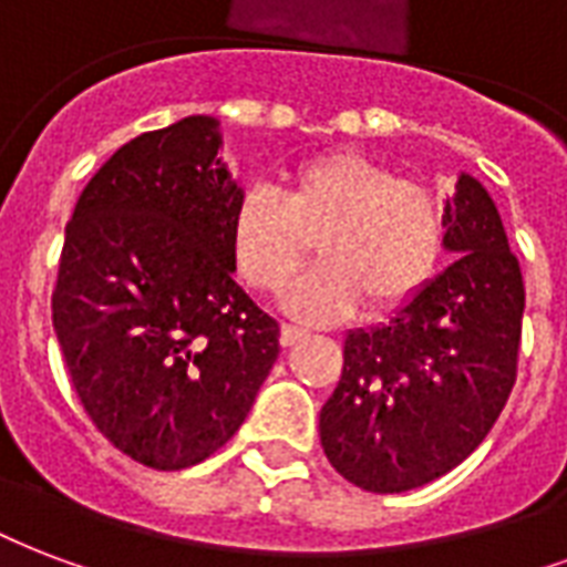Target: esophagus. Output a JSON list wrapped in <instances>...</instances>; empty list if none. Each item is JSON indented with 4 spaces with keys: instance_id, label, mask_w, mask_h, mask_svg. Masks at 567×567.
<instances>
[{
    "instance_id": "obj_1",
    "label": "esophagus",
    "mask_w": 567,
    "mask_h": 567,
    "mask_svg": "<svg viewBox=\"0 0 567 567\" xmlns=\"http://www.w3.org/2000/svg\"><path fill=\"white\" fill-rule=\"evenodd\" d=\"M301 338H308V331L299 329V326H289V322L280 326V343H284V347H296Z\"/></svg>"
}]
</instances>
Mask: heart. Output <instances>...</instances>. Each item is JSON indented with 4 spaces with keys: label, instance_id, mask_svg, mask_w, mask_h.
Here are the masks:
<instances>
[{
    "label": "heart",
    "instance_id": "1",
    "mask_svg": "<svg viewBox=\"0 0 567 567\" xmlns=\"http://www.w3.org/2000/svg\"><path fill=\"white\" fill-rule=\"evenodd\" d=\"M322 266L287 292L305 319L347 317L361 301L373 313L403 308L427 287L445 245L433 190L394 178L377 161L329 152L301 161L278 190L250 187L229 220L238 275L259 292H278L310 257Z\"/></svg>",
    "mask_w": 567,
    "mask_h": 567
}]
</instances>
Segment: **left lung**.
<instances>
[{
  "label": "left lung",
  "mask_w": 567,
  "mask_h": 567,
  "mask_svg": "<svg viewBox=\"0 0 567 567\" xmlns=\"http://www.w3.org/2000/svg\"><path fill=\"white\" fill-rule=\"evenodd\" d=\"M445 271L389 322L349 331L319 412L334 470L370 493H406L461 466L517 380L523 292L499 208L470 173L445 203Z\"/></svg>",
  "instance_id": "8db88e82"
}]
</instances>
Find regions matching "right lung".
<instances>
[{"label": "right lung", "mask_w": 567, "mask_h": 567, "mask_svg": "<svg viewBox=\"0 0 567 567\" xmlns=\"http://www.w3.org/2000/svg\"><path fill=\"white\" fill-rule=\"evenodd\" d=\"M220 146L215 116L125 143L76 199L59 259L53 329L76 398L161 472L233 440L280 352V326L233 278L245 190Z\"/></svg>", "instance_id": "1"}]
</instances>
